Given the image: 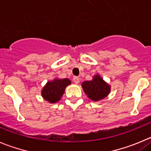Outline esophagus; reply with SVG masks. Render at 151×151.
Returning a JSON list of instances; mask_svg holds the SVG:
<instances>
[{"label":"esophagus","instance_id":"esophagus-1","mask_svg":"<svg viewBox=\"0 0 151 151\" xmlns=\"http://www.w3.org/2000/svg\"><path fill=\"white\" fill-rule=\"evenodd\" d=\"M73 82L76 84H78L79 83V78L77 76H75L74 78H73Z\"/></svg>","mask_w":151,"mask_h":151}]
</instances>
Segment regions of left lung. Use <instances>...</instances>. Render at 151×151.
<instances>
[{"instance_id":"8db88e82","label":"left lung","mask_w":151,"mask_h":151,"mask_svg":"<svg viewBox=\"0 0 151 151\" xmlns=\"http://www.w3.org/2000/svg\"><path fill=\"white\" fill-rule=\"evenodd\" d=\"M82 86L88 97L94 101L104 98L110 91V86L98 75L95 76L91 81L84 82Z\"/></svg>"}]
</instances>
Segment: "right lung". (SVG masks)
Masks as SVG:
<instances>
[{
  "label": "right lung",
  "mask_w": 151,
  "mask_h": 151,
  "mask_svg": "<svg viewBox=\"0 0 151 151\" xmlns=\"http://www.w3.org/2000/svg\"><path fill=\"white\" fill-rule=\"evenodd\" d=\"M71 82L67 78L64 79H54L52 82H48L42 90V96L46 101L50 103H56L60 100L64 91L67 85Z\"/></svg>",
  "instance_id": "right-lung-1"
}]
</instances>
